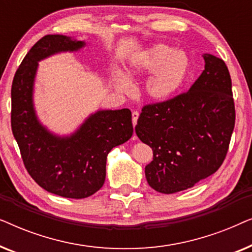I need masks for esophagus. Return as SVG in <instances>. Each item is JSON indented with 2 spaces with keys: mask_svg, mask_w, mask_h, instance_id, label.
I'll return each instance as SVG.
<instances>
[{
  "mask_svg": "<svg viewBox=\"0 0 252 252\" xmlns=\"http://www.w3.org/2000/svg\"><path fill=\"white\" fill-rule=\"evenodd\" d=\"M137 119H139V112L137 111H133L132 112V122H133V126H135L137 124Z\"/></svg>",
  "mask_w": 252,
  "mask_h": 252,
  "instance_id": "1",
  "label": "esophagus"
}]
</instances>
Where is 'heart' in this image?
I'll return each mask as SVG.
<instances>
[{
	"label": "heart",
	"instance_id": "heart-1",
	"mask_svg": "<svg viewBox=\"0 0 252 252\" xmlns=\"http://www.w3.org/2000/svg\"><path fill=\"white\" fill-rule=\"evenodd\" d=\"M189 68L190 62L185 51L157 43L132 58L128 75L133 79L153 73L146 82V94L151 101L164 103L170 101L185 85ZM129 78L123 72H116L115 85L119 92H132Z\"/></svg>",
	"mask_w": 252,
	"mask_h": 252
}]
</instances>
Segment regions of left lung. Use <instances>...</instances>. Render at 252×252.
I'll return each instance as SVG.
<instances>
[{
  "mask_svg": "<svg viewBox=\"0 0 252 252\" xmlns=\"http://www.w3.org/2000/svg\"><path fill=\"white\" fill-rule=\"evenodd\" d=\"M202 74L185 94L143 106L136 135L154 151L146 166L158 192L186 190L217 172L235 125L232 80L225 62L204 54Z\"/></svg>",
  "mask_w": 252,
  "mask_h": 252,
  "instance_id": "obj_1",
  "label": "left lung"
}]
</instances>
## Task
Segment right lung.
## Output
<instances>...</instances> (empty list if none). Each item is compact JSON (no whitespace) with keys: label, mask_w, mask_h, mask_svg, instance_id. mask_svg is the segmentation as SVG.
<instances>
[{"label":"right lung","mask_w":252,"mask_h":252,"mask_svg":"<svg viewBox=\"0 0 252 252\" xmlns=\"http://www.w3.org/2000/svg\"><path fill=\"white\" fill-rule=\"evenodd\" d=\"M85 41L61 34L40 39L24 58L11 87V128L27 172L40 187L66 198H86L105 181L106 157L132 137L128 109L97 110L75 132L58 135L37 118L34 82L39 62L61 53H75Z\"/></svg>","instance_id":"right-lung-1"}]
</instances>
